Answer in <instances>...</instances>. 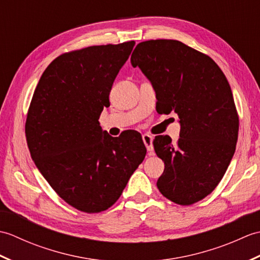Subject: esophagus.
Wrapping results in <instances>:
<instances>
[{"label":"esophagus","mask_w":260,"mask_h":260,"mask_svg":"<svg viewBox=\"0 0 260 260\" xmlns=\"http://www.w3.org/2000/svg\"><path fill=\"white\" fill-rule=\"evenodd\" d=\"M142 139H143V142H144V144H145V146L147 148L148 154H150V155H153V154H154L153 137L150 134H144V135L142 136Z\"/></svg>","instance_id":"1"}]
</instances>
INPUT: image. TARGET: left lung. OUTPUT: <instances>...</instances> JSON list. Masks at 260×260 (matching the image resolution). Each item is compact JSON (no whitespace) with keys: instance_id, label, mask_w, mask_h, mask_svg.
Here are the masks:
<instances>
[{"instance_id":"1","label":"left lung","mask_w":260,"mask_h":260,"mask_svg":"<svg viewBox=\"0 0 260 260\" xmlns=\"http://www.w3.org/2000/svg\"><path fill=\"white\" fill-rule=\"evenodd\" d=\"M131 63L150 80L157 112L179 116L178 143L173 145L168 135L153 142L164 161L159 192L182 206L202 200L223 178L238 140L239 119L227 78L211 58L176 40L139 43Z\"/></svg>"}]
</instances>
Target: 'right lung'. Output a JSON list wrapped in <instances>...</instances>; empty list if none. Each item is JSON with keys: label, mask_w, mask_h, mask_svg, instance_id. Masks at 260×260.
Returning a JSON list of instances; mask_svg holds the SVG:
<instances>
[{"label": "right lung", "mask_w": 260, "mask_h": 260, "mask_svg": "<svg viewBox=\"0 0 260 260\" xmlns=\"http://www.w3.org/2000/svg\"><path fill=\"white\" fill-rule=\"evenodd\" d=\"M134 46L129 41L61 54L33 93L25 124L31 157L59 197L80 211L112 207L146 155L140 133L112 137L98 121Z\"/></svg>", "instance_id": "add662e5"}]
</instances>
